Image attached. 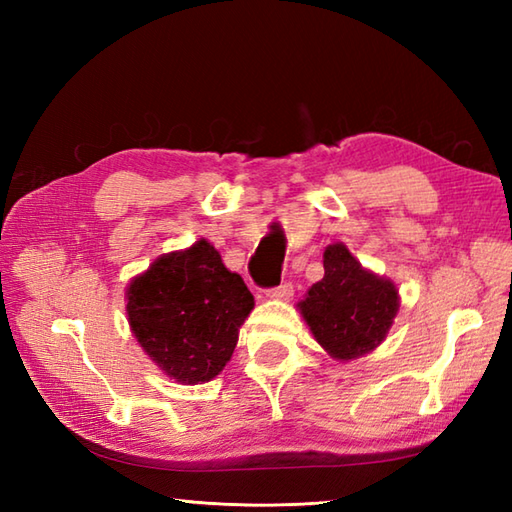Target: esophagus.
<instances>
[{
    "instance_id": "34e87169",
    "label": "esophagus",
    "mask_w": 512,
    "mask_h": 512,
    "mask_svg": "<svg viewBox=\"0 0 512 512\" xmlns=\"http://www.w3.org/2000/svg\"><path fill=\"white\" fill-rule=\"evenodd\" d=\"M266 297H270V299H290L292 297V284H290V281H284L281 286L268 288Z\"/></svg>"
}]
</instances>
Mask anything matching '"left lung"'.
Segmentation results:
<instances>
[{
	"label": "left lung",
	"mask_w": 512,
	"mask_h": 512,
	"mask_svg": "<svg viewBox=\"0 0 512 512\" xmlns=\"http://www.w3.org/2000/svg\"><path fill=\"white\" fill-rule=\"evenodd\" d=\"M323 270L299 303L314 339L339 361L372 352L398 312L396 286L365 270L343 244L328 246Z\"/></svg>",
	"instance_id": "obj_1"
}]
</instances>
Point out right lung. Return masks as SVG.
Returning a JSON list of instances; mask_svg holds the SVG:
<instances>
[{
	"instance_id": "add662e5",
	"label": "right lung",
	"mask_w": 512,
	"mask_h": 512,
	"mask_svg": "<svg viewBox=\"0 0 512 512\" xmlns=\"http://www.w3.org/2000/svg\"><path fill=\"white\" fill-rule=\"evenodd\" d=\"M253 306L244 279L226 270L206 239L160 257L127 288L129 325L138 343L184 385L222 372Z\"/></svg>"
}]
</instances>
